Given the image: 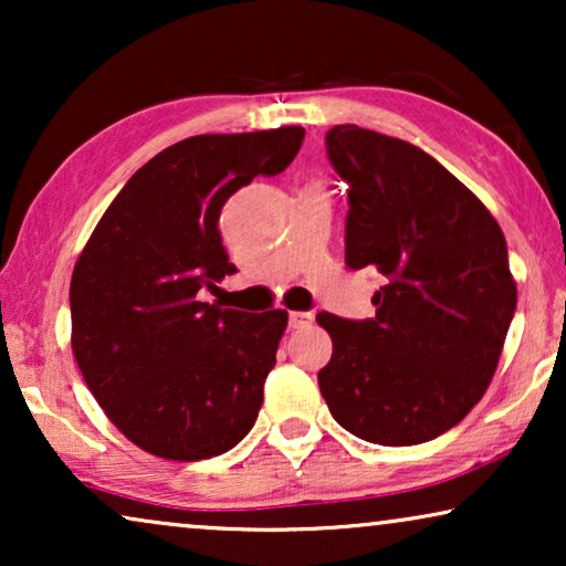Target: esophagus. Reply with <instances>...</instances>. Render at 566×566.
Returning a JSON list of instances; mask_svg holds the SVG:
<instances>
[{"instance_id": "obj_1", "label": "esophagus", "mask_w": 566, "mask_h": 566, "mask_svg": "<svg viewBox=\"0 0 566 566\" xmlns=\"http://www.w3.org/2000/svg\"><path fill=\"white\" fill-rule=\"evenodd\" d=\"M312 322H314V316L308 312H291L289 314L291 329H306V327H312Z\"/></svg>"}]
</instances>
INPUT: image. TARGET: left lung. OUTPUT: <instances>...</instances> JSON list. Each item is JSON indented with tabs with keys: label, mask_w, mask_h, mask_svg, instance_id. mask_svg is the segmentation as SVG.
<instances>
[{
	"label": "left lung",
	"mask_w": 566,
	"mask_h": 566,
	"mask_svg": "<svg viewBox=\"0 0 566 566\" xmlns=\"http://www.w3.org/2000/svg\"><path fill=\"white\" fill-rule=\"evenodd\" d=\"M327 154L350 185L345 265L386 277L366 322L322 312L332 358L319 370L329 412L378 446L451 430L484 397L515 314L500 223L467 185L417 146L335 126Z\"/></svg>",
	"instance_id": "left-lung-1"
}]
</instances>
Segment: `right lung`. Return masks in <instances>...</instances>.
<instances>
[{"mask_svg":"<svg viewBox=\"0 0 566 566\" xmlns=\"http://www.w3.org/2000/svg\"><path fill=\"white\" fill-rule=\"evenodd\" d=\"M301 126L190 136L130 177L74 265L72 350L107 420L167 461L227 453L252 430L289 312L198 301L234 273L219 216L258 175L283 172Z\"/></svg>","mask_w":566,"mask_h":566,"instance_id":"obj_1","label":"right lung"}]
</instances>
